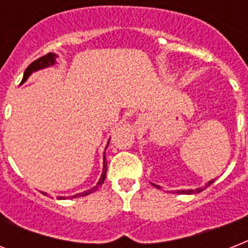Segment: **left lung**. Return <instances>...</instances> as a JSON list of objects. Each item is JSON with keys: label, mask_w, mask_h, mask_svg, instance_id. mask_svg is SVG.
<instances>
[{"label": "left lung", "mask_w": 248, "mask_h": 248, "mask_svg": "<svg viewBox=\"0 0 248 248\" xmlns=\"http://www.w3.org/2000/svg\"><path fill=\"white\" fill-rule=\"evenodd\" d=\"M214 181H215V180H211V181H208L207 184L204 185V188H207V186H210V185H211L212 183H214ZM153 185H155V188L161 189V186H159V185H155V184H153ZM204 188L189 189V190H177V192H175V193H180V194H194V193H201V192H202V190H203Z\"/></svg>", "instance_id": "left-lung-1"}]
</instances>
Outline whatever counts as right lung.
I'll list each match as a JSON object with an SVG mask.
<instances>
[{
    "label": "right lung",
    "instance_id": "obj_1",
    "mask_svg": "<svg viewBox=\"0 0 248 248\" xmlns=\"http://www.w3.org/2000/svg\"><path fill=\"white\" fill-rule=\"evenodd\" d=\"M56 58H58V56H56L55 54H52V52H48V54H46V55H45V56H41L40 59L34 60L33 63L29 64L28 67H27V69H25L24 76H23V79H21V83H24L25 81L28 79L29 76L32 75L33 72L40 71V69L47 68V67H50V65H54V64L56 63ZM105 176H107V162H105V157H104V166H103V173H101L100 180L97 181V184L95 185L93 188L90 189V190H86V192H83V193H78V194H76V196H73V198H77V197L89 196V194H91V193L95 192V190H96V189L99 188V186H100V185L103 184V183H104ZM42 193H44V192H42ZM44 194H46V193H44ZM60 198H64V197H60Z\"/></svg>",
    "mask_w": 248,
    "mask_h": 248
}]
</instances>
